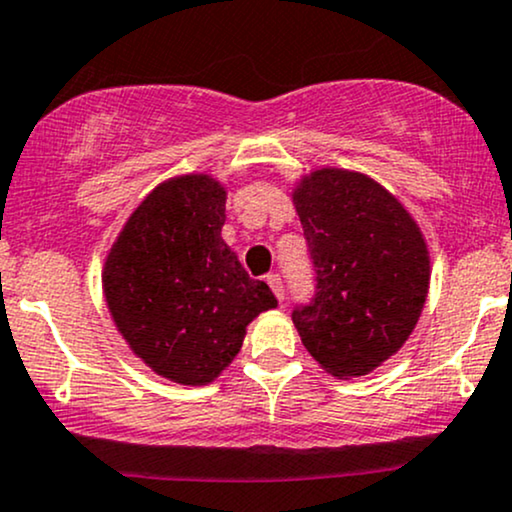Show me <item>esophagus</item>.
I'll list each match as a JSON object with an SVG mask.
<instances>
[{
  "label": "esophagus",
  "mask_w": 512,
  "mask_h": 512,
  "mask_svg": "<svg viewBox=\"0 0 512 512\" xmlns=\"http://www.w3.org/2000/svg\"><path fill=\"white\" fill-rule=\"evenodd\" d=\"M266 282H268V285H270V290H273L275 297H278L280 302H282V299H285V287H282V280H280V275H268Z\"/></svg>",
  "instance_id": "34e87169"
}]
</instances>
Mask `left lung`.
Returning <instances> with one entry per match:
<instances>
[{"mask_svg":"<svg viewBox=\"0 0 512 512\" xmlns=\"http://www.w3.org/2000/svg\"><path fill=\"white\" fill-rule=\"evenodd\" d=\"M316 294L292 311L330 376H366L405 345L429 294V249L405 206L362 172L321 167L292 191Z\"/></svg>","mask_w":512,"mask_h":512,"instance_id":"left-lung-1","label":"left lung"}]
</instances>
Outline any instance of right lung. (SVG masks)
Instances as JSON below:
<instances>
[{"instance_id":"right-lung-1","label":"right lung","mask_w":512,"mask_h":512,"mask_svg":"<svg viewBox=\"0 0 512 512\" xmlns=\"http://www.w3.org/2000/svg\"><path fill=\"white\" fill-rule=\"evenodd\" d=\"M225 201L210 174L167 179L129 215L102 268L107 309L131 352L182 386L215 381L246 326L278 306L220 237Z\"/></svg>"}]
</instances>
